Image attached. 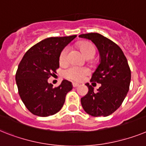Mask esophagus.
<instances>
[{
    "instance_id": "34e87169",
    "label": "esophagus",
    "mask_w": 146,
    "mask_h": 146,
    "mask_svg": "<svg viewBox=\"0 0 146 146\" xmlns=\"http://www.w3.org/2000/svg\"><path fill=\"white\" fill-rule=\"evenodd\" d=\"M73 86L74 87V88H77V87L79 86V84H78V83L76 82H73Z\"/></svg>"
}]
</instances>
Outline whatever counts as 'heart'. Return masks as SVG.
Masks as SVG:
<instances>
[{
	"label": "heart",
	"mask_w": 146,
	"mask_h": 146,
	"mask_svg": "<svg viewBox=\"0 0 146 146\" xmlns=\"http://www.w3.org/2000/svg\"><path fill=\"white\" fill-rule=\"evenodd\" d=\"M79 50L84 56H87L89 54H95L96 49L94 47V44L90 42H82L79 44ZM67 47L63 49L59 56V61L61 63H64L67 60ZM90 73V70L84 67H78L76 65H71L67 67L63 72L64 76L67 79H73V80L80 81L84 79L85 76H87Z\"/></svg>",
	"instance_id": "obj_1"
}]
</instances>
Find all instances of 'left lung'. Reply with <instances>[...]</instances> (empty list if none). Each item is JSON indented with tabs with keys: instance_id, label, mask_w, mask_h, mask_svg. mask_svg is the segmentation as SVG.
<instances>
[{
	"instance_id": "8db88e82",
	"label": "left lung",
	"mask_w": 146,
	"mask_h": 146,
	"mask_svg": "<svg viewBox=\"0 0 146 146\" xmlns=\"http://www.w3.org/2000/svg\"><path fill=\"white\" fill-rule=\"evenodd\" d=\"M79 37L90 40L100 53V64L90 82L101 84L94 92L87 83L88 93L81 99L84 111L93 117H107L122 105L129 90L131 70L127 58L117 44L99 33L82 34Z\"/></svg>"
}]
</instances>
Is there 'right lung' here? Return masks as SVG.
<instances>
[{"label":"right lung","mask_w":146,"mask_h":146,"mask_svg":"<svg viewBox=\"0 0 146 146\" xmlns=\"http://www.w3.org/2000/svg\"><path fill=\"white\" fill-rule=\"evenodd\" d=\"M76 35L45 38L27 50L17 70L18 94L26 108L34 115L48 117L62 109L67 94L73 89L64 79L53 88L47 79L59 67V56Z\"/></svg>","instance_id":"add662e5"}]
</instances>
